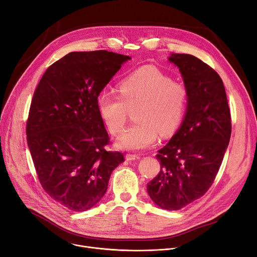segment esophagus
<instances>
[{
	"label": "esophagus",
	"instance_id": "1",
	"mask_svg": "<svg viewBox=\"0 0 257 257\" xmlns=\"http://www.w3.org/2000/svg\"><path fill=\"white\" fill-rule=\"evenodd\" d=\"M126 159L129 160V161L139 160V159H141V155H135V154H127Z\"/></svg>",
	"mask_w": 257,
	"mask_h": 257
}]
</instances>
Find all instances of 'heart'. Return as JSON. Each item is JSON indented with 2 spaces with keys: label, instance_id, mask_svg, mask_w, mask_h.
Listing matches in <instances>:
<instances>
[{
  "label": "heart",
  "instance_id": "heart-1",
  "mask_svg": "<svg viewBox=\"0 0 257 257\" xmlns=\"http://www.w3.org/2000/svg\"><path fill=\"white\" fill-rule=\"evenodd\" d=\"M118 96L101 93L97 98L99 113L108 130L122 133L134 112L135 125L117 141L126 150L152 147L158 135L169 136L180 126L188 102V91L182 82L172 80L154 67L145 66L126 76L117 85Z\"/></svg>",
  "mask_w": 257,
  "mask_h": 257
}]
</instances>
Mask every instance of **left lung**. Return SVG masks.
Here are the masks:
<instances>
[{"label":"left lung","instance_id":"1","mask_svg":"<svg viewBox=\"0 0 257 257\" xmlns=\"http://www.w3.org/2000/svg\"><path fill=\"white\" fill-rule=\"evenodd\" d=\"M188 91L181 128L158 151L160 172L147 185L150 197L177 211L206 194L214 183L231 134L225 89L211 66L187 54H173Z\"/></svg>","mask_w":257,"mask_h":257}]
</instances>
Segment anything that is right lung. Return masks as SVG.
Listing matches in <instances>:
<instances>
[{
  "instance_id": "right-lung-1",
  "label": "right lung",
  "mask_w": 257,
  "mask_h": 257,
  "mask_svg": "<svg viewBox=\"0 0 257 257\" xmlns=\"http://www.w3.org/2000/svg\"><path fill=\"white\" fill-rule=\"evenodd\" d=\"M130 57L74 51L50 65L34 92L26 133L44 191L74 212L103 197L124 154L110 144L98 107L100 92Z\"/></svg>"
}]
</instances>
